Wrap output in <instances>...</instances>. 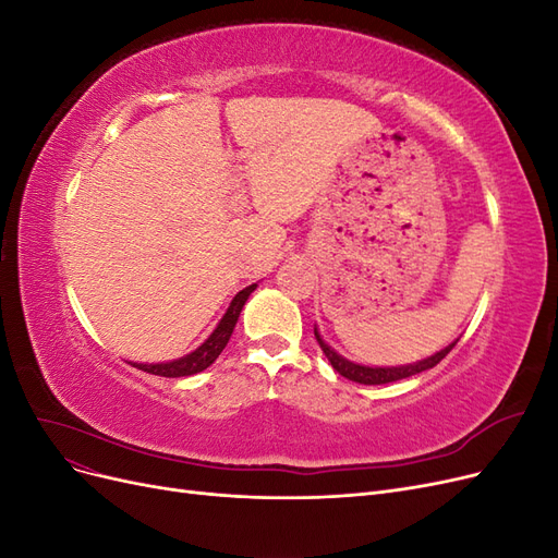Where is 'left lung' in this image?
Instances as JSON below:
<instances>
[{
  "label": "left lung",
  "mask_w": 558,
  "mask_h": 558,
  "mask_svg": "<svg viewBox=\"0 0 558 558\" xmlns=\"http://www.w3.org/2000/svg\"><path fill=\"white\" fill-rule=\"evenodd\" d=\"M314 335H316V342H318V347L324 349V353H326V359L330 361V365L337 369V373H340L342 377H347V379H351V381H356V384H365V386H377V384H391V381H398V379H408V377H412V375H418V373H424V369H430V367H435L437 363H440L447 353L456 347V342H451L449 347H445L442 351H437V353H433V356H428V359H424V361H418V363H410V365H398V367H367V365H359V363H351V361H347V359H342L340 353H337L335 349H330L326 342H324V337L318 335V330L314 328Z\"/></svg>",
  "instance_id": "8db88e82"
}]
</instances>
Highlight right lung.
<instances>
[{"label":"right lung","instance_id":"add662e5","mask_svg":"<svg viewBox=\"0 0 558 558\" xmlns=\"http://www.w3.org/2000/svg\"><path fill=\"white\" fill-rule=\"evenodd\" d=\"M253 291H256V283L246 286L244 291H240L238 295L232 298L230 307L223 314V318L218 320L216 330L195 351L185 353V356H181L177 361H170V363H150V365L148 363H130V365L144 369V373H148V375H158V377H189V375L202 373V369H207L218 356H221V351L226 349L230 335L234 330V324H238L244 302L248 300V295Z\"/></svg>","mask_w":558,"mask_h":558}]
</instances>
